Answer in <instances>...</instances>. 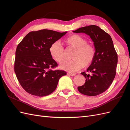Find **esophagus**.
I'll return each instance as SVG.
<instances>
[{"mask_svg":"<svg viewBox=\"0 0 130 130\" xmlns=\"http://www.w3.org/2000/svg\"><path fill=\"white\" fill-rule=\"evenodd\" d=\"M67 74L68 75L71 76H74L76 75L75 73H68Z\"/></svg>","mask_w":130,"mask_h":130,"instance_id":"esophagus-1","label":"esophagus"}]
</instances>
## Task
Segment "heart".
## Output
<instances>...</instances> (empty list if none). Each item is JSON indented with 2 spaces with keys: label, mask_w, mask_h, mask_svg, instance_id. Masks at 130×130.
Here are the masks:
<instances>
[{
  "label": "heart",
  "mask_w": 130,
  "mask_h": 130,
  "mask_svg": "<svg viewBox=\"0 0 130 130\" xmlns=\"http://www.w3.org/2000/svg\"><path fill=\"white\" fill-rule=\"evenodd\" d=\"M81 35L74 34L70 35L64 40V44L69 48L75 49L72 56L73 60L67 62L60 66L61 69L69 72L74 73L84 67H88L92 63L95 55L94 47ZM51 57L59 63L65 60V52L63 47L60 43L55 42L49 48Z\"/></svg>",
  "instance_id": "obj_1"
}]
</instances>
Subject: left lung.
I'll use <instances>...</instances> for the list:
<instances>
[{"mask_svg":"<svg viewBox=\"0 0 130 130\" xmlns=\"http://www.w3.org/2000/svg\"><path fill=\"white\" fill-rule=\"evenodd\" d=\"M85 33L94 42L95 57L87 69L91 74H81L86 78L84 85L77 87L80 93L88 96H96L107 90L112 83L116 74L118 55L110 35L95 25L85 26L73 31Z\"/></svg>","mask_w":130,"mask_h":130,"instance_id":"1","label":"left lung"}]
</instances>
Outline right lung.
<instances>
[{
    "mask_svg": "<svg viewBox=\"0 0 130 130\" xmlns=\"http://www.w3.org/2000/svg\"><path fill=\"white\" fill-rule=\"evenodd\" d=\"M67 32L43 29L31 31L19 43L14 69L17 79L26 92L37 96H44L56 89L59 79L67 73L53 70L57 63L51 57L49 48Z\"/></svg>",
    "mask_w": 130,
    "mask_h": 130,
    "instance_id": "right-lung-1",
    "label": "right lung"
}]
</instances>
